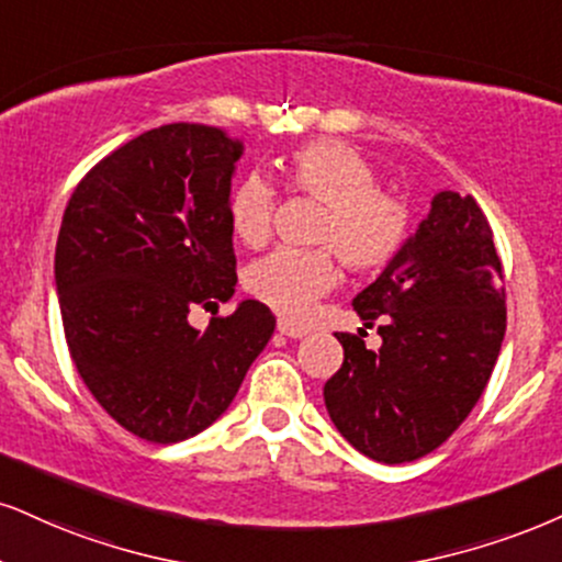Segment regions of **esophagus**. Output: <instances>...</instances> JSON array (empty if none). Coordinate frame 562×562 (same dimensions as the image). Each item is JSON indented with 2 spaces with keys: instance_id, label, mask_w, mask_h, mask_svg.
<instances>
[{
  "instance_id": "esophagus-1",
  "label": "esophagus",
  "mask_w": 562,
  "mask_h": 562,
  "mask_svg": "<svg viewBox=\"0 0 562 562\" xmlns=\"http://www.w3.org/2000/svg\"><path fill=\"white\" fill-rule=\"evenodd\" d=\"M276 330H279V334L286 336V338H302V336H307V328H304V325L286 321V317H279V323H276Z\"/></svg>"
}]
</instances>
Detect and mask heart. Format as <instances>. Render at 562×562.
I'll list each match as a JSON object with an SVG mask.
<instances>
[{
    "instance_id": "b5f03b06",
    "label": "heart",
    "mask_w": 562,
    "mask_h": 562,
    "mask_svg": "<svg viewBox=\"0 0 562 562\" xmlns=\"http://www.w3.org/2000/svg\"><path fill=\"white\" fill-rule=\"evenodd\" d=\"M286 182L296 192L323 200L317 241L330 245L346 268L375 273L385 268L408 237V205L391 192L378 190L372 164L336 140L304 143L283 161ZM276 190L249 175L228 195V224L247 247H260L270 234ZM338 281L336 255L330 249L279 247L255 260L245 273V286L255 300L276 313L300 317Z\"/></svg>"
}]
</instances>
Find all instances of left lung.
I'll return each mask as SVG.
<instances>
[{
  "instance_id": "obj_1",
  "label": "left lung",
  "mask_w": 562,
  "mask_h": 562,
  "mask_svg": "<svg viewBox=\"0 0 562 562\" xmlns=\"http://www.w3.org/2000/svg\"><path fill=\"white\" fill-rule=\"evenodd\" d=\"M503 268L472 195L442 190L401 252L355 296L383 346L336 334L344 364L323 387L338 432L380 463L417 461L469 417L505 336ZM362 334V328H359Z\"/></svg>"
}]
</instances>
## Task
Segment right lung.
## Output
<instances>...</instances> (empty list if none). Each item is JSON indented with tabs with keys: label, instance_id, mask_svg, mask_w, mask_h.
<instances>
[{
	"label": "right lung",
	"instance_id": "obj_1",
	"mask_svg": "<svg viewBox=\"0 0 562 562\" xmlns=\"http://www.w3.org/2000/svg\"><path fill=\"white\" fill-rule=\"evenodd\" d=\"M239 137L207 124H164L88 171L61 218L54 281L82 383L137 438L179 442L211 427L266 349L276 317L237 286L228 195Z\"/></svg>",
	"mask_w": 562,
	"mask_h": 562
}]
</instances>
